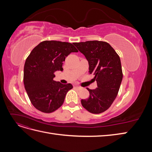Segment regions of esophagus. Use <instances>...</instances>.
<instances>
[{"instance_id":"1","label":"esophagus","mask_w":152,"mask_h":152,"mask_svg":"<svg viewBox=\"0 0 152 152\" xmlns=\"http://www.w3.org/2000/svg\"><path fill=\"white\" fill-rule=\"evenodd\" d=\"M75 88L78 89H79V90L82 89V87H79V86H75Z\"/></svg>"}]
</instances>
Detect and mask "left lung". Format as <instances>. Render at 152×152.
Segmentation results:
<instances>
[{"label": "left lung", "mask_w": 152, "mask_h": 152, "mask_svg": "<svg viewBox=\"0 0 152 152\" xmlns=\"http://www.w3.org/2000/svg\"><path fill=\"white\" fill-rule=\"evenodd\" d=\"M89 62V74L97 82L95 89H87L89 98L81 104L92 113L98 114L108 110L118 94L123 77L120 57L108 42L92 40L73 43Z\"/></svg>", "instance_id": "left-lung-1"}]
</instances>
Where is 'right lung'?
Returning a JSON list of instances; mask_svg holds the SVG:
<instances>
[{
	"mask_svg": "<svg viewBox=\"0 0 152 152\" xmlns=\"http://www.w3.org/2000/svg\"><path fill=\"white\" fill-rule=\"evenodd\" d=\"M77 52L78 50L72 44L56 40L43 41L31 50L25 63L23 83L36 109L49 113L61 107L66 93L73 86L54 81V72L63 71L65 58Z\"/></svg>",
	"mask_w": 152,
	"mask_h": 152,
	"instance_id": "right-lung-1",
	"label": "right lung"
}]
</instances>
